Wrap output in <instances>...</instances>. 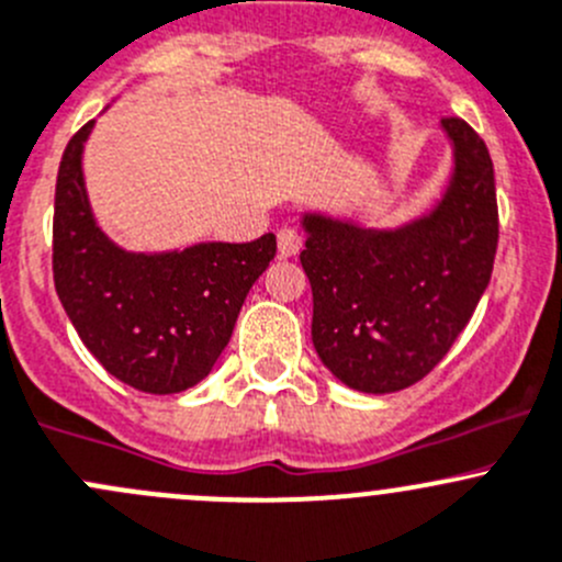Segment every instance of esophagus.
<instances>
[{
  "label": "esophagus",
  "mask_w": 562,
  "mask_h": 562,
  "mask_svg": "<svg viewBox=\"0 0 562 562\" xmlns=\"http://www.w3.org/2000/svg\"><path fill=\"white\" fill-rule=\"evenodd\" d=\"M300 248H303V237L297 235L294 229H289V226H283L279 232V254L283 259L286 257H294V254H300Z\"/></svg>",
  "instance_id": "esophagus-1"
}]
</instances>
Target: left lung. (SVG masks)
Instances as JSON below:
<instances>
[{
  "label": "left lung",
  "instance_id": "8db88e82",
  "mask_svg": "<svg viewBox=\"0 0 562 562\" xmlns=\"http://www.w3.org/2000/svg\"><path fill=\"white\" fill-rule=\"evenodd\" d=\"M442 127L457 169L426 218L393 232L305 215L300 265L311 281V338L322 363L363 393H396L448 355L488 286L499 218L494 166L459 116Z\"/></svg>",
  "mask_w": 562,
  "mask_h": 562
}]
</instances>
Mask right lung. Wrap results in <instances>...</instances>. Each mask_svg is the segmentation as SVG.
I'll use <instances>...</instances> for the list:
<instances>
[{
  "mask_svg": "<svg viewBox=\"0 0 562 562\" xmlns=\"http://www.w3.org/2000/svg\"><path fill=\"white\" fill-rule=\"evenodd\" d=\"M92 120L68 142L54 193V286L85 347L144 393L202 382L229 344L248 289L276 257V235L125 254L94 226L81 177Z\"/></svg>",
  "mask_w": 562,
  "mask_h": 562,
  "instance_id": "1",
  "label": "right lung"
}]
</instances>
